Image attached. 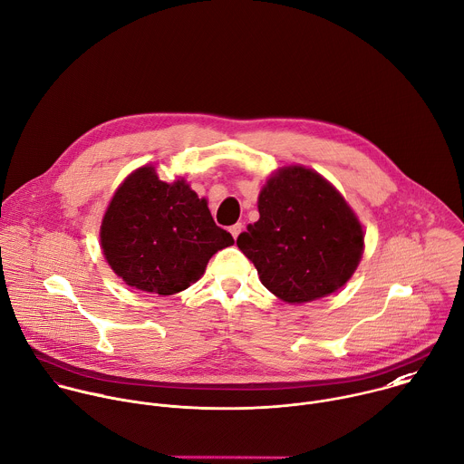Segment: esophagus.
Instances as JSON below:
<instances>
[{"label": "esophagus", "instance_id": "obj_1", "mask_svg": "<svg viewBox=\"0 0 464 464\" xmlns=\"http://www.w3.org/2000/svg\"><path fill=\"white\" fill-rule=\"evenodd\" d=\"M228 230H230L232 237H234V239H237V236H239V234H241V230H243V225H241V223H236V225H232Z\"/></svg>", "mask_w": 464, "mask_h": 464}]
</instances>
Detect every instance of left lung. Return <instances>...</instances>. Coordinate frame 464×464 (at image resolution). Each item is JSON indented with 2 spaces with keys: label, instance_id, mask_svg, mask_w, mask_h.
I'll list each match as a JSON object with an SVG mask.
<instances>
[{
  "label": "left lung",
  "instance_id": "1",
  "mask_svg": "<svg viewBox=\"0 0 464 464\" xmlns=\"http://www.w3.org/2000/svg\"><path fill=\"white\" fill-rule=\"evenodd\" d=\"M257 210L237 246L274 295L308 303L352 277L362 256V227L323 176L297 165L279 169L259 192Z\"/></svg>",
  "mask_w": 464,
  "mask_h": 464
}]
</instances>
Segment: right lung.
<instances>
[{
  "label": "right lung",
  "mask_w": 464,
  "mask_h": 464,
  "mask_svg": "<svg viewBox=\"0 0 464 464\" xmlns=\"http://www.w3.org/2000/svg\"><path fill=\"white\" fill-rule=\"evenodd\" d=\"M100 237L107 263L129 286L160 295L188 288L218 250L234 245L214 223L207 199L185 179L161 181L154 167H141L121 183Z\"/></svg>",
  "instance_id": "1"
}]
</instances>
